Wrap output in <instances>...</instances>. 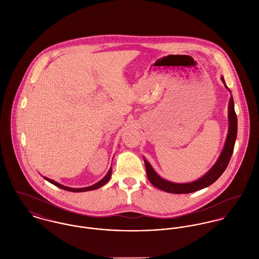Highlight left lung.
I'll use <instances>...</instances> for the list:
<instances>
[{
  "label": "left lung",
  "mask_w": 259,
  "mask_h": 259,
  "mask_svg": "<svg viewBox=\"0 0 259 259\" xmlns=\"http://www.w3.org/2000/svg\"><path fill=\"white\" fill-rule=\"evenodd\" d=\"M221 81L223 82L225 88L230 92L229 88L226 86L224 78L221 77ZM228 121H229V129H228V135L225 141V145L223 147V150L219 158L217 159L216 163L213 165V167L207 172L205 175H203L201 178H199L196 181L188 182V183H174L170 182L168 180H165L161 178L155 170L152 168L151 164L143 157L145 167H146V173L149 181L152 185H154L158 189L163 190L165 192L169 193H175V194H185V193H191L198 191L200 189H203L207 186L214 183L221 174L225 171L226 167L228 166V163L230 161V158L233 153L234 144L237 136V116L234 110V102L233 97L231 96L229 100L228 106Z\"/></svg>",
  "instance_id": "obj_1"
}]
</instances>
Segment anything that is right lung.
<instances>
[{
	"label": "right lung",
	"instance_id": "obj_1",
	"mask_svg": "<svg viewBox=\"0 0 259 259\" xmlns=\"http://www.w3.org/2000/svg\"><path fill=\"white\" fill-rule=\"evenodd\" d=\"M111 174H112V167H110V169H109L108 173L105 175V177H104L103 179H101L99 182L95 183V184H94V185H92V186L84 187V188H71V187H67V186H64V185H62V184H60V183H58V182H55L54 180L50 179V178H47V177H44V178H45L47 181H49L50 183L54 184L55 186H57V187L61 188V189H64V190H67V191H71V192H85V191L95 190V189H98V188L102 187L104 184H106V183L110 180V178H111Z\"/></svg>",
	"mask_w": 259,
	"mask_h": 259
}]
</instances>
